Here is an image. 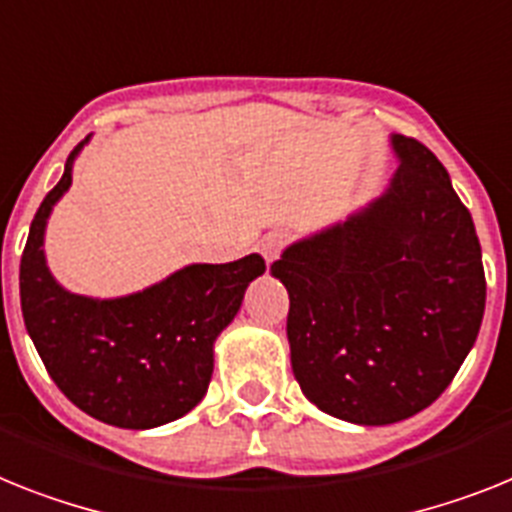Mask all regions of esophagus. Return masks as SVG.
Instances as JSON below:
<instances>
[{
    "instance_id": "obj_1",
    "label": "esophagus",
    "mask_w": 512,
    "mask_h": 512,
    "mask_svg": "<svg viewBox=\"0 0 512 512\" xmlns=\"http://www.w3.org/2000/svg\"><path fill=\"white\" fill-rule=\"evenodd\" d=\"M286 244H289V234H283V231H268V234L257 242V249H260V255H263L268 263H273V260L281 255Z\"/></svg>"
}]
</instances>
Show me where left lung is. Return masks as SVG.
<instances>
[{
    "label": "left lung",
    "instance_id": "obj_1",
    "mask_svg": "<svg viewBox=\"0 0 512 512\" xmlns=\"http://www.w3.org/2000/svg\"><path fill=\"white\" fill-rule=\"evenodd\" d=\"M385 195L270 265L289 291L291 367L317 409L393 424L435 403L474 346L487 281L474 221L427 145L393 135Z\"/></svg>",
    "mask_w": 512,
    "mask_h": 512
}]
</instances>
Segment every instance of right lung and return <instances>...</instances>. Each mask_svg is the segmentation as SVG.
Masks as SVG:
<instances>
[{
    "label": "right lung",
    "mask_w": 512,
    "mask_h": 512,
    "mask_svg": "<svg viewBox=\"0 0 512 512\" xmlns=\"http://www.w3.org/2000/svg\"><path fill=\"white\" fill-rule=\"evenodd\" d=\"M77 143L59 184L30 223L20 260V307L51 380L77 409L103 424L150 429L192 411L208 393L213 341L242 307L260 255L190 265L166 281L122 296L88 299L64 291L44 260L46 218L72 184Z\"/></svg>",
    "instance_id": "obj_1"
}]
</instances>
